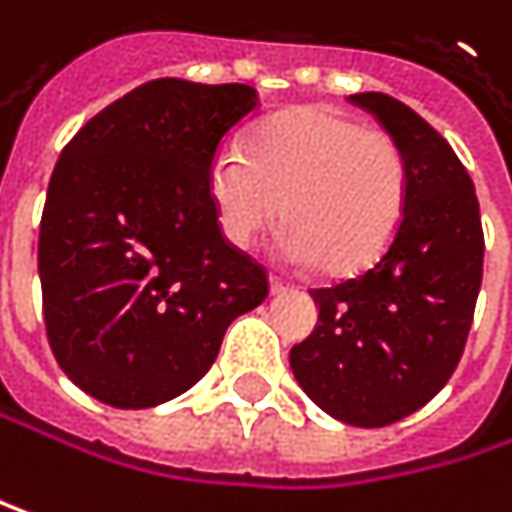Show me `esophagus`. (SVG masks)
I'll return each mask as SVG.
<instances>
[{
	"label": "esophagus",
	"instance_id": "esophagus-1",
	"mask_svg": "<svg viewBox=\"0 0 512 512\" xmlns=\"http://www.w3.org/2000/svg\"><path fill=\"white\" fill-rule=\"evenodd\" d=\"M270 291H273V294H285V291H288V282L279 279V276H270Z\"/></svg>",
	"mask_w": 512,
	"mask_h": 512
}]
</instances>
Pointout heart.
<instances>
[{
    "label": "heart",
    "instance_id": "1",
    "mask_svg": "<svg viewBox=\"0 0 512 512\" xmlns=\"http://www.w3.org/2000/svg\"><path fill=\"white\" fill-rule=\"evenodd\" d=\"M206 185L233 248H251L285 215L294 261L357 276L399 233L408 161L390 131L339 110L300 107L264 122L245 152L218 149Z\"/></svg>",
    "mask_w": 512,
    "mask_h": 512
}]
</instances>
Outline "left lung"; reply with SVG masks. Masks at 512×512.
Wrapping results in <instances>:
<instances>
[{
  "instance_id": "8db88e82",
  "label": "left lung",
  "mask_w": 512,
  "mask_h": 512,
  "mask_svg": "<svg viewBox=\"0 0 512 512\" xmlns=\"http://www.w3.org/2000/svg\"><path fill=\"white\" fill-rule=\"evenodd\" d=\"M402 146L408 203L381 258L315 288L318 327L291 369L330 417L378 429L423 408L456 372L483 282V224L474 182L450 143L384 92L348 98Z\"/></svg>"
}]
</instances>
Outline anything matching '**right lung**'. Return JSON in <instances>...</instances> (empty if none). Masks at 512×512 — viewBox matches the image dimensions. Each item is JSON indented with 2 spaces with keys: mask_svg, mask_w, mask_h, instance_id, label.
Wrapping results in <instances>:
<instances>
[{
  "mask_svg": "<svg viewBox=\"0 0 512 512\" xmlns=\"http://www.w3.org/2000/svg\"><path fill=\"white\" fill-rule=\"evenodd\" d=\"M258 110L245 83L149 80L62 149L44 200L38 276L62 372L113 408L191 390L233 318L270 294L209 200L221 140Z\"/></svg>",
  "mask_w": 512,
  "mask_h": 512,
  "instance_id": "1",
  "label": "right lung"
}]
</instances>
